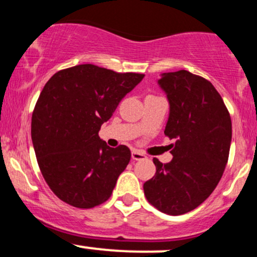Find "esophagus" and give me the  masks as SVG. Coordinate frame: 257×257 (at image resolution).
Returning <instances> with one entry per match:
<instances>
[{"instance_id": "1", "label": "esophagus", "mask_w": 257, "mask_h": 257, "mask_svg": "<svg viewBox=\"0 0 257 257\" xmlns=\"http://www.w3.org/2000/svg\"><path fill=\"white\" fill-rule=\"evenodd\" d=\"M132 158L133 161H141V159H145L146 156L143 152L138 151V150H133L132 151Z\"/></svg>"}]
</instances>
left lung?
Returning a JSON list of instances; mask_svg holds the SVG:
<instances>
[{"instance_id": "left-lung-1", "label": "left lung", "mask_w": 257, "mask_h": 257, "mask_svg": "<svg viewBox=\"0 0 257 257\" xmlns=\"http://www.w3.org/2000/svg\"><path fill=\"white\" fill-rule=\"evenodd\" d=\"M167 93L170 113L164 134L173 159L153 158L156 174L144 184L151 205L162 213L182 215L213 193L228 161L232 122L225 102L208 79L180 70L158 81Z\"/></svg>"}]
</instances>
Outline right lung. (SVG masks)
Returning <instances> with one entry per match:
<instances>
[{"instance_id": "obj_1", "label": "right lung", "mask_w": 257, "mask_h": 257, "mask_svg": "<svg viewBox=\"0 0 257 257\" xmlns=\"http://www.w3.org/2000/svg\"><path fill=\"white\" fill-rule=\"evenodd\" d=\"M144 76L82 64L60 70L44 85L31 137L41 173L59 199L90 209L110 198L132 155L125 145H106L100 126Z\"/></svg>"}]
</instances>
